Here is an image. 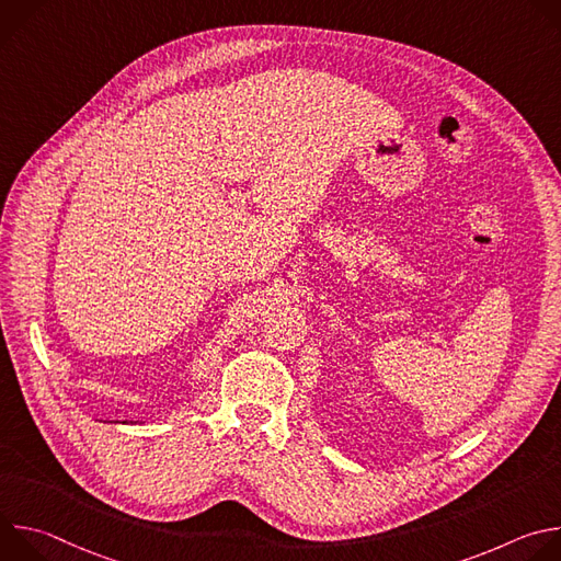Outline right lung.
I'll return each mask as SVG.
<instances>
[{
	"label": "right lung",
	"mask_w": 561,
	"mask_h": 561,
	"mask_svg": "<svg viewBox=\"0 0 561 561\" xmlns=\"http://www.w3.org/2000/svg\"><path fill=\"white\" fill-rule=\"evenodd\" d=\"M122 424H137V422H128V420H126V422H122Z\"/></svg>",
	"instance_id": "add662e5"
}]
</instances>
